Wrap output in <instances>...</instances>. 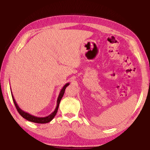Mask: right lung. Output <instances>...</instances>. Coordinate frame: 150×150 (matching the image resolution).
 Returning <instances> with one entry per match:
<instances>
[{
	"label": "right lung",
	"mask_w": 150,
	"mask_h": 150,
	"mask_svg": "<svg viewBox=\"0 0 150 150\" xmlns=\"http://www.w3.org/2000/svg\"><path fill=\"white\" fill-rule=\"evenodd\" d=\"M69 85V83H66V84L63 86V88L61 89L60 91V93L59 94V96H58V98H57V106H56V108L54 110V111L53 112L52 114H50L49 116H45V117H38V116H35L34 115H30V113L28 112H25L24 110H22L21 108H20L18 105H17V103L16 102V100H15L14 98L13 95H12V93H11L12 94V99H13L14 101V103L15 105V106H16V108L17 109L18 112L19 114L20 115H21L22 117L26 119L27 120H28L30 122H34V123H38V124H45V123H48L52 121L53 120V118L55 117V115H56L57 112V110H58V108H59V103H60V101L61 99H62L63 95H64V93H65V90L66 87H67L68 85Z\"/></svg>",
	"instance_id": "obj_1"
}]
</instances>
